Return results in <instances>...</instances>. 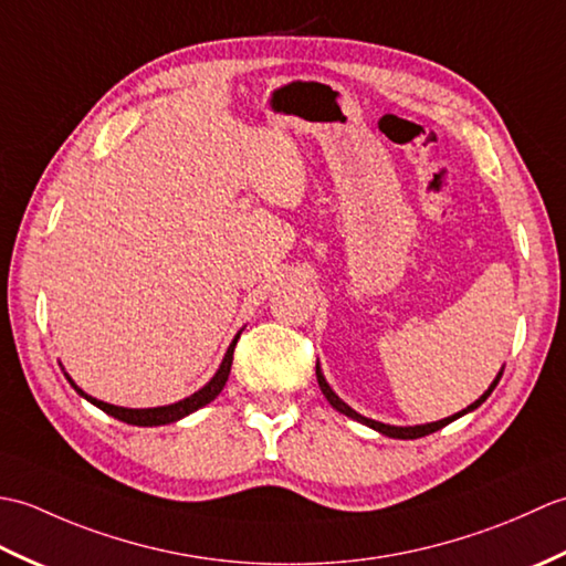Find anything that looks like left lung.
<instances>
[{"mask_svg":"<svg viewBox=\"0 0 566 566\" xmlns=\"http://www.w3.org/2000/svg\"><path fill=\"white\" fill-rule=\"evenodd\" d=\"M501 375H503V369L499 371L496 375V379L491 381V387L479 396V399L472 403V406H467L464 411H460V413H454V416H450V418H442V420H436V423H426V426H387V423H379V420H371V418H365V416H359L357 411H353L350 406H347L338 394H335L331 387H328V381H326V377H323V371H321V367L316 365V379H318V387H321V391H323V396H326L328 399V403L335 408V411H340V413H345L347 418H355V420H359V423H365V426H369L371 430H379L381 436H387V438H399V440H416V438H423V436H430V432H436V430H440V428H444L448 423H452V420H457L460 416H464V413H469V411H474L476 406H482L486 399H489V394L496 389V384H499V379H501Z\"/></svg>","mask_w":566,"mask_h":566,"instance_id":"1","label":"left lung"}]
</instances>
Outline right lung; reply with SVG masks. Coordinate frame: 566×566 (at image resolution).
Listing matches in <instances>:
<instances>
[{
  "label": "right lung",
  "mask_w": 566,
  "mask_h": 566,
  "mask_svg": "<svg viewBox=\"0 0 566 566\" xmlns=\"http://www.w3.org/2000/svg\"><path fill=\"white\" fill-rule=\"evenodd\" d=\"M238 338H240V335H235L233 343L228 345V353L223 357V363H221L219 371H216V375L211 377V381L207 384V387H201L199 391L187 396V399L177 401V403H170V406H158V408H124V406H114V403H106V401L94 399V396H90V394H84L75 381H72L67 375L65 377H67V381L72 384V387H75V391L80 396H84V399H87L90 403L102 408L104 413H109V416H114L118 420H124V423H128V426H167V423H175V420H179V418H185L189 413L199 411L201 406L211 403L216 396L221 394V389L226 387V381H228V375H231L233 350H235Z\"/></svg>",
  "instance_id": "add662e5"
}]
</instances>
